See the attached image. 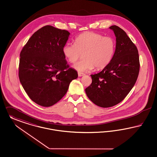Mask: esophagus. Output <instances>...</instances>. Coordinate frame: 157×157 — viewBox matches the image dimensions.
Wrapping results in <instances>:
<instances>
[{"label":"esophagus","mask_w":157,"mask_h":157,"mask_svg":"<svg viewBox=\"0 0 157 157\" xmlns=\"http://www.w3.org/2000/svg\"><path fill=\"white\" fill-rule=\"evenodd\" d=\"M78 77H82V76L84 75V74L82 73H80V72H78Z\"/></svg>","instance_id":"obj_1"}]
</instances>
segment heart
<instances>
[{
	"label": "heart",
	"mask_w": 157,
	"mask_h": 157,
	"mask_svg": "<svg viewBox=\"0 0 157 157\" xmlns=\"http://www.w3.org/2000/svg\"><path fill=\"white\" fill-rule=\"evenodd\" d=\"M115 49V41L112 37L87 32L78 35L75 44H66L63 53L71 64H75L83 54L84 59L77 63L75 68L79 71L87 72L94 67L98 70L107 67L113 58Z\"/></svg>",
	"instance_id": "obj_1"
}]
</instances>
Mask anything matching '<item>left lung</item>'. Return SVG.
I'll use <instances>...</instances> for the list:
<instances>
[{
  "label": "left lung",
  "instance_id": "left-lung-1",
  "mask_svg": "<svg viewBox=\"0 0 157 157\" xmlns=\"http://www.w3.org/2000/svg\"><path fill=\"white\" fill-rule=\"evenodd\" d=\"M115 35V52L101 71L91 75L92 82L85 91L89 99L101 107L113 106L124 100L135 85L140 71L138 51L122 29L109 27Z\"/></svg>",
  "mask_w": 157,
  "mask_h": 157
}]
</instances>
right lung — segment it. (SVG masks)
Returning <instances> with one entry per match:
<instances>
[{
    "label": "right lung",
    "instance_id": "right-lung-1",
    "mask_svg": "<svg viewBox=\"0 0 157 157\" xmlns=\"http://www.w3.org/2000/svg\"><path fill=\"white\" fill-rule=\"evenodd\" d=\"M70 34L66 30L45 26L33 33L21 52L20 82L30 99L42 106L57 103L66 94L71 82L78 77L63 53Z\"/></svg>",
    "mask_w": 157,
    "mask_h": 157
}]
</instances>
